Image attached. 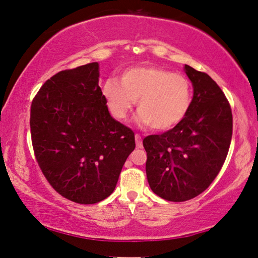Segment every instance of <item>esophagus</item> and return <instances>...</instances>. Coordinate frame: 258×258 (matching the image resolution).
I'll return each instance as SVG.
<instances>
[{
  "label": "esophagus",
  "instance_id": "1",
  "mask_svg": "<svg viewBox=\"0 0 258 258\" xmlns=\"http://www.w3.org/2000/svg\"><path fill=\"white\" fill-rule=\"evenodd\" d=\"M136 145L137 148H142V140L140 134H136Z\"/></svg>",
  "mask_w": 258,
  "mask_h": 258
}]
</instances>
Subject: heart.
<instances>
[{
  "label": "heart",
  "instance_id": "1",
  "mask_svg": "<svg viewBox=\"0 0 258 258\" xmlns=\"http://www.w3.org/2000/svg\"><path fill=\"white\" fill-rule=\"evenodd\" d=\"M110 113L124 120L138 101L139 121L163 132L183 121L192 104V84L185 75L156 66L126 69L120 83L109 79L103 86Z\"/></svg>",
  "mask_w": 258,
  "mask_h": 258
}]
</instances>
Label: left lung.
Here are the masks:
<instances>
[{
	"label": "left lung",
	"instance_id": "left-lung-1",
	"mask_svg": "<svg viewBox=\"0 0 258 258\" xmlns=\"http://www.w3.org/2000/svg\"><path fill=\"white\" fill-rule=\"evenodd\" d=\"M194 86L186 117L162 134L146 137V174L154 194L185 202L205 191L224 166L233 133V116L224 91L206 73L185 64Z\"/></svg>",
	"mask_w": 258,
	"mask_h": 258
}]
</instances>
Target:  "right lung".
<instances>
[{"mask_svg":"<svg viewBox=\"0 0 258 258\" xmlns=\"http://www.w3.org/2000/svg\"><path fill=\"white\" fill-rule=\"evenodd\" d=\"M98 63L64 69L46 81L31 104L33 152L57 194L96 204L112 194L134 132L110 116L98 86Z\"/></svg>","mask_w":258,"mask_h":258,"instance_id":"obj_1","label":"right lung"}]
</instances>
